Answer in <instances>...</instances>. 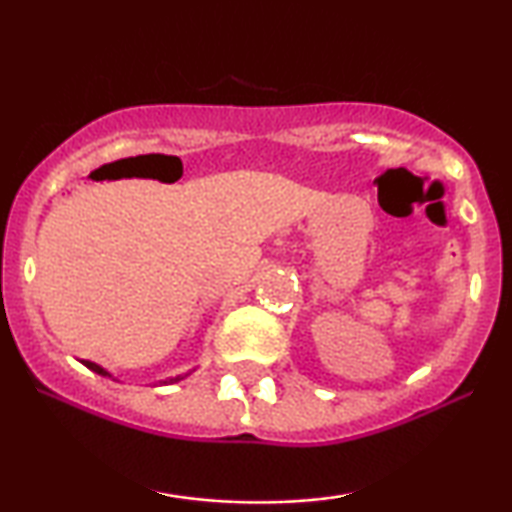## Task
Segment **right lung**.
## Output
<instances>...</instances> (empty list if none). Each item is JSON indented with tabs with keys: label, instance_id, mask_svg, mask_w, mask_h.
Returning <instances> with one entry per match:
<instances>
[{
	"label": "right lung",
	"instance_id": "add662e5",
	"mask_svg": "<svg viewBox=\"0 0 512 512\" xmlns=\"http://www.w3.org/2000/svg\"><path fill=\"white\" fill-rule=\"evenodd\" d=\"M83 366H86V368H90V370H93V373H97V375L111 377V373H109V370H104L102 366H97V363H93V361H83ZM191 373H193V370H188V373H184V375H177V377H167V380H160V384H174V382L184 380V377H188V375H191Z\"/></svg>",
	"mask_w": 512,
	"mask_h": 512
}]
</instances>
